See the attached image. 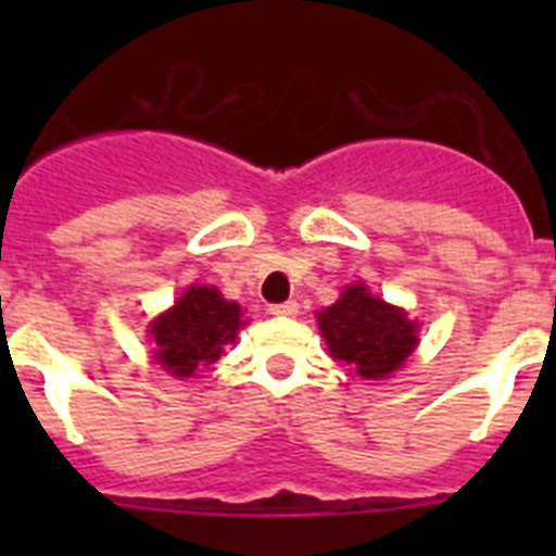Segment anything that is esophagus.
<instances>
[{"mask_svg":"<svg viewBox=\"0 0 556 556\" xmlns=\"http://www.w3.org/2000/svg\"><path fill=\"white\" fill-rule=\"evenodd\" d=\"M298 303L294 301H283V303H273V306H269V314H275V317H294V314H298Z\"/></svg>","mask_w":556,"mask_h":556,"instance_id":"34e87169","label":"esophagus"}]
</instances>
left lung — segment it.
I'll return each instance as SVG.
<instances>
[{
	"label": "left lung",
	"instance_id": "left-lung-1",
	"mask_svg": "<svg viewBox=\"0 0 556 556\" xmlns=\"http://www.w3.org/2000/svg\"><path fill=\"white\" fill-rule=\"evenodd\" d=\"M317 323L331 356L372 381L395 372L417 345L406 312L372 298L362 283L348 287L333 306L317 314Z\"/></svg>",
	"mask_w": 556,
	"mask_h": 556
}]
</instances>
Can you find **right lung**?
<instances>
[{"instance_id":"add662e5","label":"right lung","mask_w":556,"mask_h":556,"mask_svg":"<svg viewBox=\"0 0 556 556\" xmlns=\"http://www.w3.org/2000/svg\"><path fill=\"white\" fill-rule=\"evenodd\" d=\"M244 326L239 303L225 301L219 289L189 287L175 308L150 326L155 362L172 376L189 378L223 356Z\"/></svg>"}]
</instances>
